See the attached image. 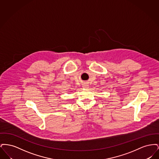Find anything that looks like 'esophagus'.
<instances>
[{
    "label": "esophagus",
    "mask_w": 159,
    "mask_h": 159,
    "mask_svg": "<svg viewBox=\"0 0 159 159\" xmlns=\"http://www.w3.org/2000/svg\"><path fill=\"white\" fill-rule=\"evenodd\" d=\"M83 88H89V85L86 83H84L83 84Z\"/></svg>",
    "instance_id": "34e87169"
}]
</instances>
